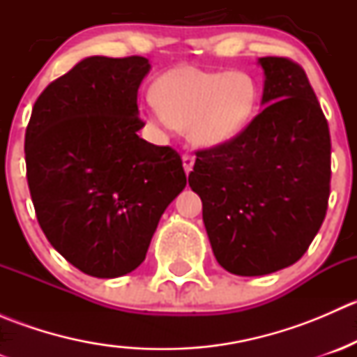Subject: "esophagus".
<instances>
[{
	"label": "esophagus",
	"instance_id": "1",
	"mask_svg": "<svg viewBox=\"0 0 357 357\" xmlns=\"http://www.w3.org/2000/svg\"><path fill=\"white\" fill-rule=\"evenodd\" d=\"M193 164H195V155H192V153H185V155H183V167H185L186 174L192 172Z\"/></svg>",
	"mask_w": 357,
	"mask_h": 357
}]
</instances>
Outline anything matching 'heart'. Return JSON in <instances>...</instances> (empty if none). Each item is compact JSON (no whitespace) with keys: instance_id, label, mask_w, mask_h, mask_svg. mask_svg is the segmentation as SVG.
<instances>
[{"instance_id":"1","label":"heart","mask_w":357,"mask_h":357,"mask_svg":"<svg viewBox=\"0 0 357 357\" xmlns=\"http://www.w3.org/2000/svg\"><path fill=\"white\" fill-rule=\"evenodd\" d=\"M153 100V122L162 128L188 129L193 145L218 149L238 138L250 124L259 89L245 72L179 66L158 77Z\"/></svg>"}]
</instances>
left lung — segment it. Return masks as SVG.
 <instances>
[{
    "label": "left lung",
    "mask_w": 357,
    "mask_h": 357,
    "mask_svg": "<svg viewBox=\"0 0 357 357\" xmlns=\"http://www.w3.org/2000/svg\"><path fill=\"white\" fill-rule=\"evenodd\" d=\"M264 110L228 145L199 150L188 183L202 199L219 264L238 276L280 271L304 255L330 197L328 122L304 68L257 60Z\"/></svg>",
    "instance_id": "1"
}]
</instances>
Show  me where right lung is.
Listing matches in <instances>:
<instances>
[{"instance_id": "obj_1", "label": "right lung", "mask_w": 357, "mask_h": 357, "mask_svg": "<svg viewBox=\"0 0 357 357\" xmlns=\"http://www.w3.org/2000/svg\"><path fill=\"white\" fill-rule=\"evenodd\" d=\"M145 56H88L36 100L25 131L27 183L59 254L96 278L145 261L158 221L183 188L179 153L139 138Z\"/></svg>"}]
</instances>
